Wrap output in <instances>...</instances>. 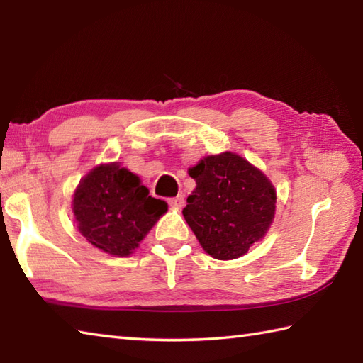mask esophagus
I'll use <instances>...</instances> for the list:
<instances>
[{"mask_svg": "<svg viewBox=\"0 0 363 363\" xmlns=\"http://www.w3.org/2000/svg\"><path fill=\"white\" fill-rule=\"evenodd\" d=\"M168 204L172 206V207H174V209H182V207L186 206V199H184L182 195H177L174 198H169L168 199Z\"/></svg>", "mask_w": 363, "mask_h": 363, "instance_id": "34e87169", "label": "esophagus"}]
</instances>
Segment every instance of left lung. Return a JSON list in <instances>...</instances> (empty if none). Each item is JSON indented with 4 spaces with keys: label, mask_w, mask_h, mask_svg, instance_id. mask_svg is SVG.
Masks as SVG:
<instances>
[{
    "label": "left lung",
    "mask_w": 363,
    "mask_h": 363,
    "mask_svg": "<svg viewBox=\"0 0 363 363\" xmlns=\"http://www.w3.org/2000/svg\"><path fill=\"white\" fill-rule=\"evenodd\" d=\"M196 187L182 215L203 250L218 260L245 256L268 233L276 189L264 172L235 152L206 156L189 168Z\"/></svg>",
    "instance_id": "left-lung-1"
}]
</instances>
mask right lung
Instances as JSON below:
<instances>
[{"instance_id": "right-lung-1", "label": "right lung", "mask_w": 363, "mask_h": 363, "mask_svg": "<svg viewBox=\"0 0 363 363\" xmlns=\"http://www.w3.org/2000/svg\"><path fill=\"white\" fill-rule=\"evenodd\" d=\"M72 206L81 235L115 257L130 256L168 211L120 162L90 169L76 187Z\"/></svg>"}]
</instances>
